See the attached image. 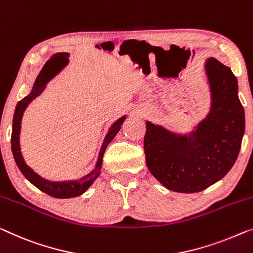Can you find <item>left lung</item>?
Masks as SVG:
<instances>
[{
  "label": "left lung",
  "mask_w": 253,
  "mask_h": 253,
  "mask_svg": "<svg viewBox=\"0 0 253 253\" xmlns=\"http://www.w3.org/2000/svg\"><path fill=\"white\" fill-rule=\"evenodd\" d=\"M205 68L211 107L193 130L177 134L146 122V166L166 188L179 193L201 192L223 178L235 164L246 128L231 68L214 58Z\"/></svg>",
  "instance_id": "8db88e82"
}]
</instances>
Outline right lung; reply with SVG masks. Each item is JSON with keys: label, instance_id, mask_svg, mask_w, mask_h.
Segmentation results:
<instances>
[{"label": "right lung", "instance_id": "right-lung-1", "mask_svg": "<svg viewBox=\"0 0 253 253\" xmlns=\"http://www.w3.org/2000/svg\"><path fill=\"white\" fill-rule=\"evenodd\" d=\"M69 53L67 52H60L51 56L50 60H47L44 67L41 70L39 76L36 77V81L34 83L32 92H30L27 96H25L21 101H19L16 111H14L13 116V123H12V134H11V150H12L14 161L18 166L19 170L22 172L26 178H27L34 186H36L39 190H41L44 193L53 197L56 199H70L82 195L86 190L92 185L97 177L100 175L101 167H102V160L104 151L107 149L109 143H110L117 133L122 128L123 123L125 122L126 116H123L117 122L114 123V125L110 127L107 136L104 137V141L101 146L99 158H97L96 165L92 171L89 172L82 178L77 180H63V182H52V180H47L37 175L35 171L33 170L29 166L25 163L24 158H22L21 151H20V130H21V119L24 116V112L28 104L32 102L34 99L41 95L46 87V84L53 78L55 75H58L63 68H65L68 62H69Z\"/></svg>", "mask_w": 253, "mask_h": 253}]
</instances>
